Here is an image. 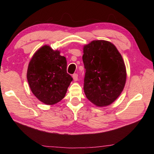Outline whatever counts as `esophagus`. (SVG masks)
Here are the masks:
<instances>
[{"label":"esophagus","instance_id":"esophagus-1","mask_svg":"<svg viewBox=\"0 0 154 154\" xmlns=\"http://www.w3.org/2000/svg\"><path fill=\"white\" fill-rule=\"evenodd\" d=\"M72 78H73L74 81L76 82V81H77V79H78V75L77 73L73 74V75H72Z\"/></svg>","mask_w":154,"mask_h":154}]
</instances>
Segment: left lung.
Segmentation results:
<instances>
[{"label": "left lung", "mask_w": 154, "mask_h": 154, "mask_svg": "<svg viewBox=\"0 0 154 154\" xmlns=\"http://www.w3.org/2000/svg\"><path fill=\"white\" fill-rule=\"evenodd\" d=\"M83 90L94 105L111 104L120 95L126 79V67L116 46L106 41H93L83 48Z\"/></svg>", "instance_id": "obj_1"}]
</instances>
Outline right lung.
Segmentation results:
<instances>
[{"instance_id":"right-lung-1","label":"right lung","mask_w":154,"mask_h":154,"mask_svg":"<svg viewBox=\"0 0 154 154\" xmlns=\"http://www.w3.org/2000/svg\"><path fill=\"white\" fill-rule=\"evenodd\" d=\"M66 64V58L48 45L34 54L28 64L27 79L32 92L41 102L54 105L64 97L72 81Z\"/></svg>"}]
</instances>
